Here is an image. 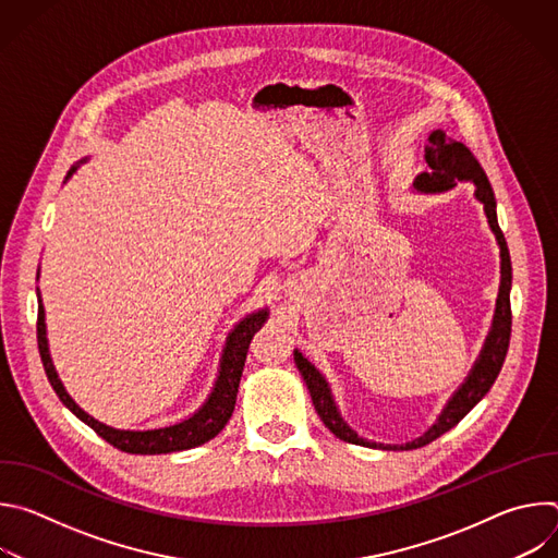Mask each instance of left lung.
Here are the masks:
<instances>
[{
    "mask_svg": "<svg viewBox=\"0 0 558 558\" xmlns=\"http://www.w3.org/2000/svg\"><path fill=\"white\" fill-rule=\"evenodd\" d=\"M428 141H430V145L426 147V163H428L430 170L422 172L415 179V183H413L415 190H420V192H446V190H452L459 181H470L476 187L474 196H476V201L484 203L488 225H490L493 233L497 235V243H499V250H501V284H499V298H497V308H495V317H493V329L486 338V344L480 353V360L474 362L465 381L450 397L446 409L437 417V422L422 437H417L409 444H402V446L377 444V441L362 439L342 420L325 375L317 371L295 349L293 360H295V366H298L300 375L306 381V388L311 392V400H313V407H315L317 415H320L325 426L336 437H340L342 441L355 444V446L381 448V450H413V448H422V446L435 441L437 437L448 433L452 426H457L476 404L482 402V397L490 390V386L495 384V379H497V375L504 366L508 344H510V333H512V311H510L512 263H510V252H508V245H506L504 231H501L499 220H497V201H495V192L490 187V181H488L484 168L480 166V161H476L474 154L463 143H459L454 138H448L446 132H441V130H435L428 136Z\"/></svg>",
    "mask_w": 558,
    "mask_h": 558,
    "instance_id": "8db88e82",
    "label": "left lung"
}]
</instances>
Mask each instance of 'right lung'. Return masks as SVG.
Masks as SVG:
<instances>
[{
	"label": "right lung",
	"mask_w": 558,
	"mask_h": 558,
	"mask_svg": "<svg viewBox=\"0 0 558 558\" xmlns=\"http://www.w3.org/2000/svg\"><path fill=\"white\" fill-rule=\"evenodd\" d=\"M74 170L76 168H72L65 179H70ZM37 300H39L37 344H39V355H41V362H44L50 386L59 395V400L63 402V407H68L78 420L88 424L99 437H104L110 446H114L123 452H132V454H166V452L190 450V448H196V446L214 439L225 428V424L229 422V417L233 413V407H235L238 384H241V375H243V368H245L250 344L254 340V333L265 325L267 315H269L267 308H263V311H256V313L247 315L245 320H241L233 327V331L227 338L225 351H222L220 371H218L214 390L209 392L207 402L192 417H187V420H183L174 426H166V428L121 430V428H112V426L95 420L93 415H88L65 392V388H63V384H61V379H59V375L52 366V360H50L48 338H46V320H44L46 313H44V304H41L39 293H37Z\"/></svg>",
	"instance_id": "obj_1"
}]
</instances>
